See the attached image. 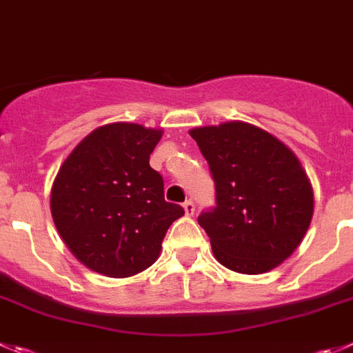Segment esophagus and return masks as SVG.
Here are the masks:
<instances>
[{
	"label": "esophagus",
	"instance_id": "obj_1",
	"mask_svg": "<svg viewBox=\"0 0 353 353\" xmlns=\"http://www.w3.org/2000/svg\"><path fill=\"white\" fill-rule=\"evenodd\" d=\"M183 210H185L187 216H192V214L196 213V204H194L192 201H185V203H183Z\"/></svg>",
	"mask_w": 353,
	"mask_h": 353
}]
</instances>
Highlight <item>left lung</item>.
<instances>
[{"mask_svg": "<svg viewBox=\"0 0 353 353\" xmlns=\"http://www.w3.org/2000/svg\"><path fill=\"white\" fill-rule=\"evenodd\" d=\"M210 164L216 206L197 221L214 258L239 274H265L300 246L314 190L290 147L244 121L190 130Z\"/></svg>", "mask_w": 353, "mask_h": 353, "instance_id": "left-lung-1", "label": "left lung"}]
</instances>
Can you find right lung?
<instances>
[{
	"label": "right lung",
	"mask_w": 353,
	"mask_h": 353,
	"mask_svg": "<svg viewBox=\"0 0 353 353\" xmlns=\"http://www.w3.org/2000/svg\"><path fill=\"white\" fill-rule=\"evenodd\" d=\"M163 130L110 123L67 156L53 180L50 208L70 253L90 270L130 277L159 258L183 208L164 201L163 176L149 157Z\"/></svg>",
	"instance_id": "obj_1"
}]
</instances>
